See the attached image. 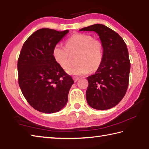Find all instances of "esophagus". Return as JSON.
<instances>
[{
	"instance_id": "1",
	"label": "esophagus",
	"mask_w": 149,
	"mask_h": 149,
	"mask_svg": "<svg viewBox=\"0 0 149 149\" xmlns=\"http://www.w3.org/2000/svg\"><path fill=\"white\" fill-rule=\"evenodd\" d=\"M72 79H73V80L74 81H77L78 80L79 77H72Z\"/></svg>"
}]
</instances>
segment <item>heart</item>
Returning <instances> with one entry per match:
<instances>
[{"mask_svg":"<svg viewBox=\"0 0 149 149\" xmlns=\"http://www.w3.org/2000/svg\"><path fill=\"white\" fill-rule=\"evenodd\" d=\"M76 53L77 63L67 71L71 74H86L100 68L104 58V46L101 41L91 35L76 33L67 39L65 45L61 43L54 45L52 54L57 64L67 69L71 63V53Z\"/></svg>","mask_w":149,"mask_h":149,"instance_id":"obj_1","label":"heart"}]
</instances>
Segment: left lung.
<instances>
[{
	"label": "left lung",
	"mask_w": 149,
	"mask_h": 149,
	"mask_svg": "<svg viewBox=\"0 0 149 149\" xmlns=\"http://www.w3.org/2000/svg\"><path fill=\"white\" fill-rule=\"evenodd\" d=\"M80 31H95L104 46L101 65L87 78V102L97 110L113 108L123 99L129 86L130 63L127 45L116 31L103 24H94Z\"/></svg>",
	"instance_id": "obj_1"
}]
</instances>
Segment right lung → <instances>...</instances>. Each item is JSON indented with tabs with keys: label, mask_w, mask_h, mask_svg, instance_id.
Instances as JSON below:
<instances>
[{
	"label": "right lung",
	"mask_w": 149,
	"mask_h": 149,
	"mask_svg": "<svg viewBox=\"0 0 149 149\" xmlns=\"http://www.w3.org/2000/svg\"><path fill=\"white\" fill-rule=\"evenodd\" d=\"M69 33L42 28L23 44L18 59V80L24 96L36 111L54 113L64 107L74 83L53 56L54 45Z\"/></svg>",
	"instance_id": "1"
}]
</instances>
